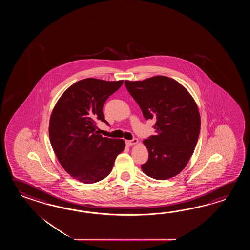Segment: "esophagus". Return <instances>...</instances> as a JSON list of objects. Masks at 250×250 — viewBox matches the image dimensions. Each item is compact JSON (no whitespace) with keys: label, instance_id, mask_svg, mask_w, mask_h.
I'll list each match as a JSON object with an SVG mask.
<instances>
[{"label":"esophagus","instance_id":"34e87169","mask_svg":"<svg viewBox=\"0 0 250 250\" xmlns=\"http://www.w3.org/2000/svg\"><path fill=\"white\" fill-rule=\"evenodd\" d=\"M138 143V138H133L131 140H126V144L127 146H133Z\"/></svg>","mask_w":250,"mask_h":250}]
</instances>
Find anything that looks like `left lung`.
<instances>
[{
    "label": "left lung",
    "instance_id": "1",
    "mask_svg": "<svg viewBox=\"0 0 250 250\" xmlns=\"http://www.w3.org/2000/svg\"><path fill=\"white\" fill-rule=\"evenodd\" d=\"M124 84L145 119L156 121V134L143 141L149 154L141 165L144 173L160 181L178 175L194 153L200 132L197 103L183 85L165 76Z\"/></svg>",
    "mask_w": 250,
    "mask_h": 250
}]
</instances>
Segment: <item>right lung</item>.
Returning <instances> with one entry per match:
<instances>
[{
  "label": "right lung",
  "instance_id": "right-lung-1",
  "mask_svg": "<svg viewBox=\"0 0 250 250\" xmlns=\"http://www.w3.org/2000/svg\"><path fill=\"white\" fill-rule=\"evenodd\" d=\"M123 84V80H80L64 92L53 108L50 142L61 165L77 181L85 184L102 181L125 148L123 139L103 138L96 130L98 121L108 124L103 106Z\"/></svg>",
  "mask_w": 250,
  "mask_h": 250
}]
</instances>
